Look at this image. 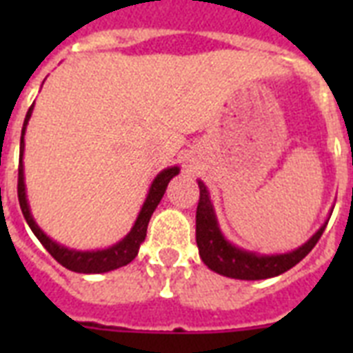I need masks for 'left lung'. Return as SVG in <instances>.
I'll use <instances>...</instances> for the list:
<instances>
[{
	"label": "left lung",
	"mask_w": 353,
	"mask_h": 353,
	"mask_svg": "<svg viewBox=\"0 0 353 353\" xmlns=\"http://www.w3.org/2000/svg\"><path fill=\"white\" fill-rule=\"evenodd\" d=\"M198 187L199 203L196 210V241H198L199 256L207 268L229 279L263 280L285 273L317 245L319 238L326 229V223H324L304 245L284 254H258V252L245 251V249L232 245L231 241H227L225 236L221 234L214 209L210 203L209 190L203 181H198Z\"/></svg>",
	"instance_id": "8db88e82"
}]
</instances>
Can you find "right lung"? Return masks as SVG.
<instances>
[{
  "instance_id": "right-lung-1",
  "label": "right lung",
  "mask_w": 353,
  "mask_h": 353,
  "mask_svg": "<svg viewBox=\"0 0 353 353\" xmlns=\"http://www.w3.org/2000/svg\"><path fill=\"white\" fill-rule=\"evenodd\" d=\"M34 106V104H32ZM32 106L29 108L27 112V117L23 122V130H21V143H19V166H18V199L19 207H21V212H23V218L29 223L30 231L34 232V236L40 240V243L46 247L49 254H51L58 263H62L63 268L69 269V271H74V273H108V271H113V269H119L122 265H126L137 256L139 247L146 238V229H148V221L154 214V210L157 209L163 194H165L168 183L174 176L179 174V168L177 166H172V168H166L161 174H157V177L152 183V187L148 190V196H146V201H144L143 209L139 212L137 220L133 223L132 231L128 232L124 238H122L119 243L108 247V249H102V251H74V249H68V247L60 245L54 240H51L46 232L41 231L40 227L36 225L34 218L30 214L29 203H27V194H25V177H23V135H25V126L30 119V113H32Z\"/></svg>"
}]
</instances>
